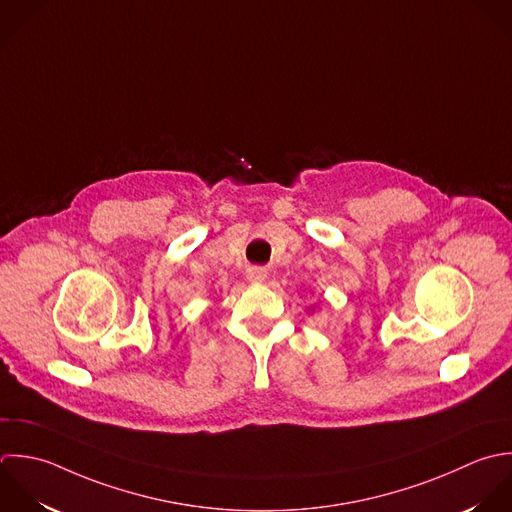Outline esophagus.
Returning <instances> with one entry per match:
<instances>
[{
  "mask_svg": "<svg viewBox=\"0 0 512 512\" xmlns=\"http://www.w3.org/2000/svg\"><path fill=\"white\" fill-rule=\"evenodd\" d=\"M265 277H267V273H265V269H261V267H251L249 273H247V279H249L251 283H261V281H265Z\"/></svg>",
  "mask_w": 512,
  "mask_h": 512,
  "instance_id": "obj_1",
  "label": "esophagus"
}]
</instances>
